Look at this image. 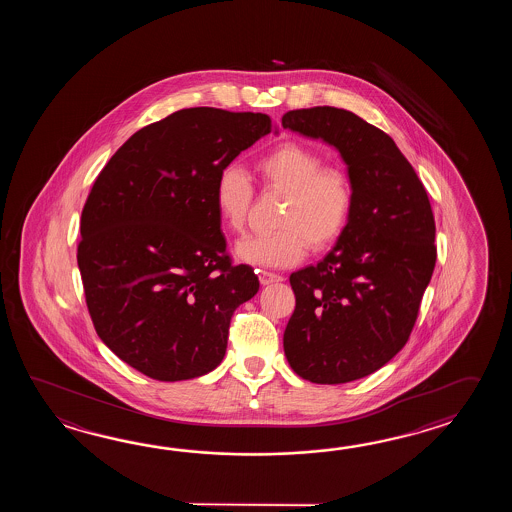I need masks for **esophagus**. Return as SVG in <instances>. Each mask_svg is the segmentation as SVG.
Here are the masks:
<instances>
[{
	"label": "esophagus",
	"instance_id": "34e87169",
	"mask_svg": "<svg viewBox=\"0 0 512 512\" xmlns=\"http://www.w3.org/2000/svg\"><path fill=\"white\" fill-rule=\"evenodd\" d=\"M258 278H260L261 285H271V283H278L283 280L280 274H274V272L269 271L258 272Z\"/></svg>",
	"mask_w": 512,
	"mask_h": 512
}]
</instances>
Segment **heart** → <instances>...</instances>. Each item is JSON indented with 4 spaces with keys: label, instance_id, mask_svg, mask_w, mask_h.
I'll return each instance as SVG.
<instances>
[{
    "label": "heart",
    "instance_id": "b5f03b06",
    "mask_svg": "<svg viewBox=\"0 0 512 512\" xmlns=\"http://www.w3.org/2000/svg\"><path fill=\"white\" fill-rule=\"evenodd\" d=\"M263 188L285 194L278 227L236 243V256L256 267H291L307 252L324 251L346 229L353 194L348 175L324 166L318 153L296 142H285L258 161ZM251 177L240 164H225L214 186V203L221 223L240 232L251 210Z\"/></svg>",
    "mask_w": 512,
    "mask_h": 512
}]
</instances>
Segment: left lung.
<instances>
[{"instance_id":"left-lung-1","label":"left lung","mask_w":512,"mask_h":512,"mask_svg":"<svg viewBox=\"0 0 512 512\" xmlns=\"http://www.w3.org/2000/svg\"><path fill=\"white\" fill-rule=\"evenodd\" d=\"M282 126L333 146L353 194L335 247L289 278L296 307L283 351L305 381H357L390 362L414 329L435 267L432 207L392 137L355 113L293 109Z\"/></svg>"}]
</instances>
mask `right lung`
Returning <instances> with one entry per match:
<instances>
[{"instance_id":"add662e5","label":"right lung","mask_w":512,"mask_h":512,"mask_svg":"<svg viewBox=\"0 0 512 512\" xmlns=\"http://www.w3.org/2000/svg\"><path fill=\"white\" fill-rule=\"evenodd\" d=\"M265 113L188 108L133 133L98 174L78 269L100 340L155 381L216 370L230 318L260 280L232 265L214 203L219 170L267 133Z\"/></svg>"}]
</instances>
